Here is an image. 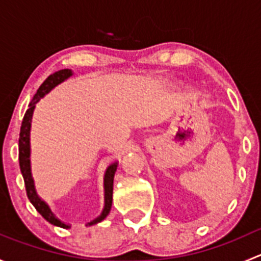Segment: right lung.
<instances>
[{
	"label": "right lung",
	"mask_w": 261,
	"mask_h": 261,
	"mask_svg": "<svg viewBox=\"0 0 261 261\" xmlns=\"http://www.w3.org/2000/svg\"><path fill=\"white\" fill-rule=\"evenodd\" d=\"M70 75H72V70L62 69L59 70V72H55L54 74L49 75V77L43 82V84L39 87L38 92H36L35 96H34L33 101L29 105L28 111L25 112L22 123H21L20 138H18V163H20V169L21 173H22L23 181H25L28 198L30 199L33 206L36 208V211L40 213L48 222L63 228H69L70 225H67V223L62 222L59 218L55 217V216L53 215V212L50 211L48 204H46L43 199H40L36 196L35 188H34V180L33 178H31L30 172V159H29V158H30V126L34 109H35V105L38 103L39 99H40L41 97L45 96L48 92L51 91L55 86H58V84L62 83L63 81L67 80L68 77H70ZM116 169H117V163H112V164L107 168L106 174H105V208L103 211H102L101 216H98V217L94 218L93 221L88 222L89 226L101 222L102 220L106 218V216L109 215L110 211H111L112 191H114V175Z\"/></svg>",
	"instance_id": "add662e5"
}]
</instances>
